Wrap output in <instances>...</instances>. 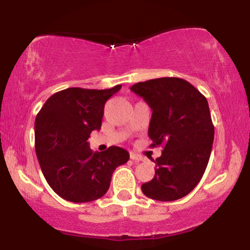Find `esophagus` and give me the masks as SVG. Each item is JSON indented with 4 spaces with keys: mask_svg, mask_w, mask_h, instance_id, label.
I'll use <instances>...</instances> for the list:
<instances>
[{
    "mask_svg": "<svg viewBox=\"0 0 250 250\" xmlns=\"http://www.w3.org/2000/svg\"><path fill=\"white\" fill-rule=\"evenodd\" d=\"M130 159L134 160V161H143L145 157L141 156V155L136 154V153H130Z\"/></svg>",
    "mask_w": 250,
    "mask_h": 250,
    "instance_id": "1",
    "label": "esophagus"
}]
</instances>
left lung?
Here are the masks:
<instances>
[{"label":"left lung","instance_id":"1","mask_svg":"<svg viewBox=\"0 0 250 250\" xmlns=\"http://www.w3.org/2000/svg\"><path fill=\"white\" fill-rule=\"evenodd\" d=\"M153 110L148 135L151 147L163 146L153 160L154 179L141 186L146 196L175 201L196 187L207 168L214 142L208 101L194 85L179 77H161L131 85Z\"/></svg>","mask_w":250,"mask_h":250}]
</instances>
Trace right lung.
I'll list each match as a JSON object with an SVG mask.
<instances>
[{
	"instance_id": "obj_1",
	"label": "right lung",
	"mask_w": 250,
	"mask_h": 250,
	"mask_svg": "<svg viewBox=\"0 0 250 250\" xmlns=\"http://www.w3.org/2000/svg\"><path fill=\"white\" fill-rule=\"evenodd\" d=\"M68 88L45 101L35 120V150L48 185L62 199L90 202L107 193L111 176L129 160L121 147L94 153L87 140L100 130L108 99L121 89Z\"/></svg>"
}]
</instances>
